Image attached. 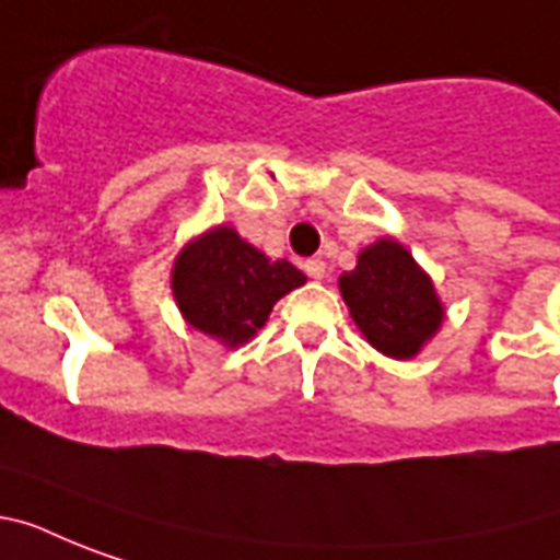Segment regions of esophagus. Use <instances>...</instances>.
<instances>
[{
    "label": "esophagus",
    "instance_id": "obj_1",
    "mask_svg": "<svg viewBox=\"0 0 560 560\" xmlns=\"http://www.w3.org/2000/svg\"><path fill=\"white\" fill-rule=\"evenodd\" d=\"M305 272L311 276V279H325V272H328V267H325L323 258H307L305 261Z\"/></svg>",
    "mask_w": 560,
    "mask_h": 560
}]
</instances>
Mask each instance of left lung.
<instances>
[{
    "label": "left lung",
    "instance_id": "8db88e82",
    "mask_svg": "<svg viewBox=\"0 0 560 560\" xmlns=\"http://www.w3.org/2000/svg\"><path fill=\"white\" fill-rule=\"evenodd\" d=\"M340 296L369 346L392 360L418 358L444 323L430 272L395 237L360 249L358 267L340 276Z\"/></svg>",
    "mask_w": 560,
    "mask_h": 560
}]
</instances>
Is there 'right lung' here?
I'll list each match as a JSON object with an SVG mask.
<instances>
[{
  "mask_svg": "<svg viewBox=\"0 0 560 560\" xmlns=\"http://www.w3.org/2000/svg\"><path fill=\"white\" fill-rule=\"evenodd\" d=\"M305 281L293 264L272 261L223 223L194 235L171 267V293L188 328L226 349L253 340L272 305Z\"/></svg>",
  "mask_w": 560,
  "mask_h": 560,
  "instance_id": "obj_1",
  "label": "right lung"
}]
</instances>
